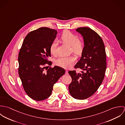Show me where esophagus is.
<instances>
[{"instance_id": "1", "label": "esophagus", "mask_w": 125, "mask_h": 125, "mask_svg": "<svg viewBox=\"0 0 125 125\" xmlns=\"http://www.w3.org/2000/svg\"><path fill=\"white\" fill-rule=\"evenodd\" d=\"M65 73L68 74V71L67 70H65Z\"/></svg>"}]
</instances>
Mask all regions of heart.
Returning a JSON list of instances; mask_svg holds the SVG:
<instances>
[{
  "mask_svg": "<svg viewBox=\"0 0 125 125\" xmlns=\"http://www.w3.org/2000/svg\"><path fill=\"white\" fill-rule=\"evenodd\" d=\"M60 39L63 43L71 46L72 50L74 53L80 55L83 52L85 47L84 41L80 38H78L77 35L70 31H64L61 36ZM57 47V41L55 40L52 43L50 48L52 53H56ZM75 60L76 59L73 56H62L57 59L55 63L57 65L62 68L68 69L71 67Z\"/></svg>",
  "mask_w": 125,
  "mask_h": 125,
  "instance_id": "obj_1",
  "label": "heart"
}]
</instances>
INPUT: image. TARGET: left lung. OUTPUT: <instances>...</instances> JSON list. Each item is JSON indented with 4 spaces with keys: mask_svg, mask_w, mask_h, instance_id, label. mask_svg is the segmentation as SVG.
<instances>
[{
    "mask_svg": "<svg viewBox=\"0 0 125 125\" xmlns=\"http://www.w3.org/2000/svg\"><path fill=\"white\" fill-rule=\"evenodd\" d=\"M83 36L85 47L79 61L74 68L83 70L77 73L74 70L68 73L72 78L69 90L75 99H86L94 94L103 82L106 69L105 46L101 37L89 27L76 29Z\"/></svg>",
    "mask_w": 125,
    "mask_h": 125,
    "instance_id": "left-lung-1",
    "label": "left lung"
}]
</instances>
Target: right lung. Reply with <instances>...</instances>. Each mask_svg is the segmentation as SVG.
I'll list each match as a JSON object with an SVG mask.
<instances>
[{"mask_svg": "<svg viewBox=\"0 0 125 125\" xmlns=\"http://www.w3.org/2000/svg\"><path fill=\"white\" fill-rule=\"evenodd\" d=\"M57 31L43 27L30 32L19 53L18 73L23 89L35 101L49 97L54 84L65 73V70L59 66L50 67L52 64L48 59L51 57L50 48Z\"/></svg>", "mask_w": 125, "mask_h": 125, "instance_id": "right-lung-1", "label": "right lung"}]
</instances>
